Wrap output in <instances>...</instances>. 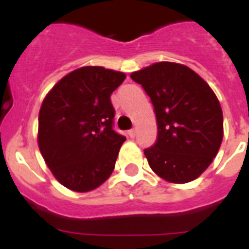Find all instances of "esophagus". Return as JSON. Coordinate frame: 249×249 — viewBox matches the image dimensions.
Returning <instances> with one entry per match:
<instances>
[{
    "instance_id": "34e87169",
    "label": "esophagus",
    "mask_w": 249,
    "mask_h": 249,
    "mask_svg": "<svg viewBox=\"0 0 249 249\" xmlns=\"http://www.w3.org/2000/svg\"><path fill=\"white\" fill-rule=\"evenodd\" d=\"M128 134H129V137H136V134H137V129L136 128H133V129H130V130H129L128 132Z\"/></svg>"
}]
</instances>
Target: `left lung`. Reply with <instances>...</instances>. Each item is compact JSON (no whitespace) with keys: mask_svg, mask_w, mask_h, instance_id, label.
I'll use <instances>...</instances> for the list:
<instances>
[{"mask_svg":"<svg viewBox=\"0 0 249 249\" xmlns=\"http://www.w3.org/2000/svg\"><path fill=\"white\" fill-rule=\"evenodd\" d=\"M154 106L158 137L144 148L158 176L186 183L197 178L216 158L224 137L220 102L209 85L186 66L160 62L133 72Z\"/></svg>","mask_w":249,"mask_h":249,"instance_id":"1","label":"left lung"}]
</instances>
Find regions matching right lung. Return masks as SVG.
Segmentation results:
<instances>
[{
    "instance_id": "1",
    "label": "right lung",
    "mask_w": 249,
    "mask_h": 249,
    "mask_svg": "<svg viewBox=\"0 0 249 249\" xmlns=\"http://www.w3.org/2000/svg\"><path fill=\"white\" fill-rule=\"evenodd\" d=\"M123 72L83 67L54 85L38 115V147L55 178L67 189L86 193L111 176L126 140L113 129L111 94Z\"/></svg>"
}]
</instances>
